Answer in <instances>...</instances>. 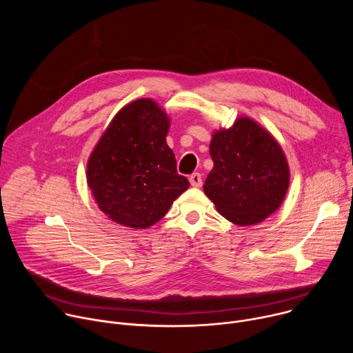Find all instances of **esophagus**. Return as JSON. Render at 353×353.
I'll return each instance as SVG.
<instances>
[{
    "mask_svg": "<svg viewBox=\"0 0 353 353\" xmlns=\"http://www.w3.org/2000/svg\"><path fill=\"white\" fill-rule=\"evenodd\" d=\"M190 184L192 187H201V185H203V177H201L199 173H192L190 176Z\"/></svg>",
    "mask_w": 353,
    "mask_h": 353,
    "instance_id": "obj_1",
    "label": "esophagus"
}]
</instances>
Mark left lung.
Listing matches in <instances>:
<instances>
[{
  "instance_id": "1",
  "label": "left lung",
  "mask_w": 353,
  "mask_h": 353,
  "mask_svg": "<svg viewBox=\"0 0 353 353\" xmlns=\"http://www.w3.org/2000/svg\"><path fill=\"white\" fill-rule=\"evenodd\" d=\"M210 155L214 168L204 192L218 212L239 226L265 221L286 196L290 170L279 142L248 116L212 132Z\"/></svg>"
}]
</instances>
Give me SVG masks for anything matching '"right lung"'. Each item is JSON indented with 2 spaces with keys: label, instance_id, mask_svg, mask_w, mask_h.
<instances>
[{
  "label": "right lung",
  "instance_id": "obj_1",
  "mask_svg": "<svg viewBox=\"0 0 353 353\" xmlns=\"http://www.w3.org/2000/svg\"><path fill=\"white\" fill-rule=\"evenodd\" d=\"M170 117L150 97L117 112L86 163V181L99 210L113 222L146 229L159 222L190 183L177 174L166 142Z\"/></svg>",
  "mask_w": 353,
  "mask_h": 353
}]
</instances>
